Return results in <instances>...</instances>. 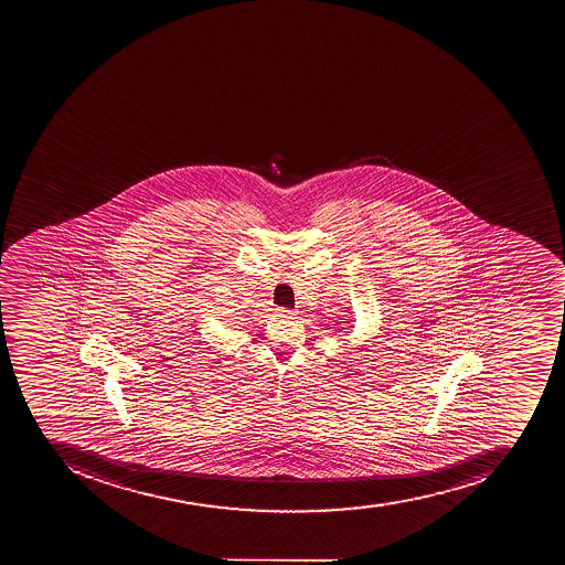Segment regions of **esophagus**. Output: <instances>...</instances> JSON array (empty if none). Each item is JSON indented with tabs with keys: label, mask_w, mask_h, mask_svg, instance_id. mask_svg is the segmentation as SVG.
<instances>
[{
	"label": "esophagus",
	"mask_w": 565,
	"mask_h": 565,
	"mask_svg": "<svg viewBox=\"0 0 565 565\" xmlns=\"http://www.w3.org/2000/svg\"><path fill=\"white\" fill-rule=\"evenodd\" d=\"M277 315L282 316V318H294V316H297V311H295V309H286V307H279V309H277Z\"/></svg>",
	"instance_id": "1"
}]
</instances>
